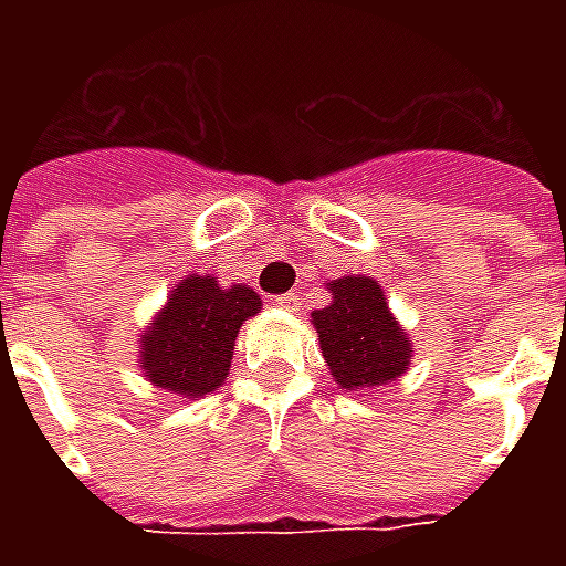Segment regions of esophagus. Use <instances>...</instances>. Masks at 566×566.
<instances>
[{
  "mask_svg": "<svg viewBox=\"0 0 566 566\" xmlns=\"http://www.w3.org/2000/svg\"><path fill=\"white\" fill-rule=\"evenodd\" d=\"M270 303H272V306L284 308V312H296V308H300V296H296V294H279V296H272Z\"/></svg>",
  "mask_w": 566,
  "mask_h": 566,
  "instance_id": "obj_1",
  "label": "esophagus"
}]
</instances>
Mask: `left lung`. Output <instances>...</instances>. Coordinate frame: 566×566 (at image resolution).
<instances>
[{"label": "left lung", "mask_w": 566, "mask_h": 566, "mask_svg": "<svg viewBox=\"0 0 566 566\" xmlns=\"http://www.w3.org/2000/svg\"><path fill=\"white\" fill-rule=\"evenodd\" d=\"M331 303L312 312L321 355L343 391H373L397 381L412 364V336L397 321L385 287L369 275L327 282Z\"/></svg>", "instance_id": "8db88e82"}]
</instances>
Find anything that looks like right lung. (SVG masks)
Listing matches in <instances>:
<instances>
[{
	"label": "right lung",
	"instance_id": "obj_1",
	"mask_svg": "<svg viewBox=\"0 0 566 566\" xmlns=\"http://www.w3.org/2000/svg\"><path fill=\"white\" fill-rule=\"evenodd\" d=\"M260 306L248 284L221 287L211 275H185L142 331V376L181 400L218 391L230 376L235 336Z\"/></svg>",
	"mask_w": 566,
	"mask_h": 566
}]
</instances>
